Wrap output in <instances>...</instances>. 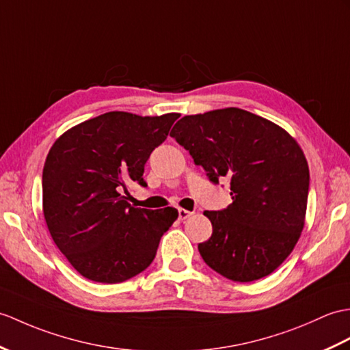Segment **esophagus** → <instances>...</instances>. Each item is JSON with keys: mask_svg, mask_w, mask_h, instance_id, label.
<instances>
[{"mask_svg": "<svg viewBox=\"0 0 350 350\" xmlns=\"http://www.w3.org/2000/svg\"><path fill=\"white\" fill-rule=\"evenodd\" d=\"M192 215H193V212H189V210L178 208V219H180V221H185V219H188Z\"/></svg>", "mask_w": 350, "mask_h": 350, "instance_id": "obj_1", "label": "esophagus"}]
</instances>
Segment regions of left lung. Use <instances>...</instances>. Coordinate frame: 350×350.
<instances>
[{"instance_id": "1", "label": "left lung", "mask_w": 350, "mask_h": 350, "mask_svg": "<svg viewBox=\"0 0 350 350\" xmlns=\"http://www.w3.org/2000/svg\"><path fill=\"white\" fill-rule=\"evenodd\" d=\"M213 183L231 178V204L204 215L212 237L204 262L234 282L271 274L294 250L306 222L307 159L282 126L237 107L185 116L170 133Z\"/></svg>"}]
</instances>
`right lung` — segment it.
I'll use <instances>...</instances> for the list:
<instances>
[{
    "instance_id": "obj_1",
    "label": "right lung",
    "mask_w": 350,
    "mask_h": 350,
    "mask_svg": "<svg viewBox=\"0 0 350 350\" xmlns=\"http://www.w3.org/2000/svg\"><path fill=\"white\" fill-rule=\"evenodd\" d=\"M180 116L109 111L65 131L43 168V215L55 245L83 278L120 283L148 268L178 212L137 208L122 191L143 180L152 150Z\"/></svg>"
}]
</instances>
